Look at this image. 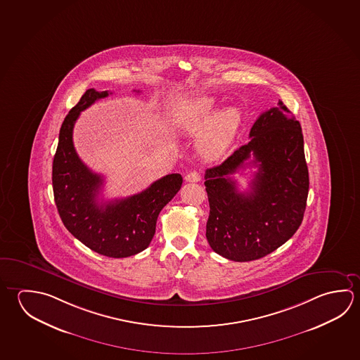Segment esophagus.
Here are the masks:
<instances>
[{"label":"esophagus","instance_id":"1","mask_svg":"<svg viewBox=\"0 0 360 360\" xmlns=\"http://www.w3.org/2000/svg\"><path fill=\"white\" fill-rule=\"evenodd\" d=\"M186 182H200L201 181V174L198 172H189L186 174Z\"/></svg>","mask_w":360,"mask_h":360}]
</instances>
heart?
<instances>
[{"label": "heart", "mask_w": 360, "mask_h": 360, "mask_svg": "<svg viewBox=\"0 0 360 360\" xmlns=\"http://www.w3.org/2000/svg\"><path fill=\"white\" fill-rule=\"evenodd\" d=\"M216 108L214 97L203 96L183 103L174 112V122L183 131L195 134L203 129L197 139V149L208 159L219 158L226 152L241 121L239 108L229 106L214 115Z\"/></svg>", "instance_id": "obj_1"}]
</instances>
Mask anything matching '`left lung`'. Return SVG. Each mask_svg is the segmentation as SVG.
<instances>
[{
    "label": "left lung",
    "instance_id": "8db88e82",
    "mask_svg": "<svg viewBox=\"0 0 360 360\" xmlns=\"http://www.w3.org/2000/svg\"><path fill=\"white\" fill-rule=\"evenodd\" d=\"M249 138L205 173L206 238L214 252L233 262L263 258L283 245L301 225L309 195L302 129L283 102L259 116ZM248 165L259 171L251 189L240 193L231 176Z\"/></svg>",
    "mask_w": 360,
    "mask_h": 360
}]
</instances>
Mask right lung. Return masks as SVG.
Listing matches in <instances>:
<instances>
[{"label":"right lung","instance_id":"obj_1","mask_svg":"<svg viewBox=\"0 0 360 360\" xmlns=\"http://www.w3.org/2000/svg\"><path fill=\"white\" fill-rule=\"evenodd\" d=\"M108 91L89 89L65 116L53 160V192L64 226L91 250L127 258L146 249L155 233L159 212L182 186L178 173L153 182L143 192L121 200L98 201L103 177L89 169L73 146V127L81 111Z\"/></svg>","mask_w":360,"mask_h":360}]
</instances>
